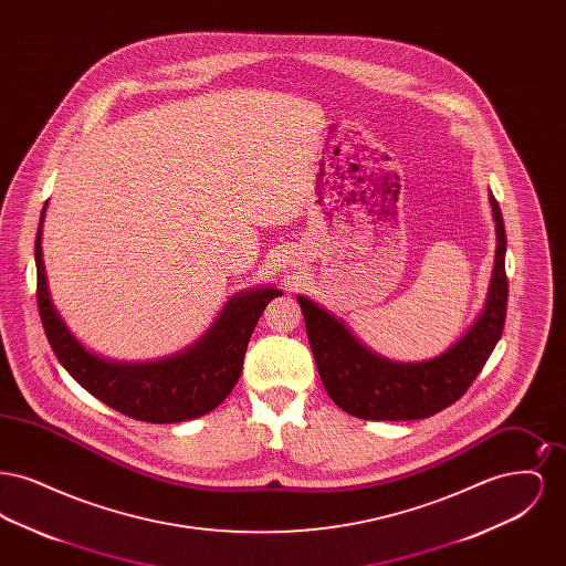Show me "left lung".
I'll return each instance as SVG.
<instances>
[{"label":"left lung","instance_id":"obj_1","mask_svg":"<svg viewBox=\"0 0 566 566\" xmlns=\"http://www.w3.org/2000/svg\"><path fill=\"white\" fill-rule=\"evenodd\" d=\"M496 222V254L484 312L441 356L395 363L363 346L346 324L321 305L296 296L316 367L333 403L363 420H420L457 403L484 369L507 316V235L499 201L490 192Z\"/></svg>","mask_w":566,"mask_h":566}]
</instances>
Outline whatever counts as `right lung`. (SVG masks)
Listing matches in <instances>:
<instances>
[{
  "mask_svg": "<svg viewBox=\"0 0 566 566\" xmlns=\"http://www.w3.org/2000/svg\"><path fill=\"white\" fill-rule=\"evenodd\" d=\"M35 235L38 310L54 356L86 392L142 422L171 424L199 418L222 403L242 376L250 335L275 289L231 296L214 324L180 354L150 363H114L86 350L54 310L42 261V222Z\"/></svg>",
  "mask_w": 566,
  "mask_h": 566,
  "instance_id": "1",
  "label": "right lung"
}]
</instances>
